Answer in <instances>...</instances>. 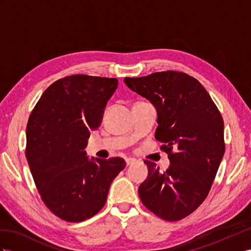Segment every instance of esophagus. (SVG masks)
Instances as JSON below:
<instances>
[{
  "instance_id": "esophagus-1",
  "label": "esophagus",
  "mask_w": 251,
  "mask_h": 251,
  "mask_svg": "<svg viewBox=\"0 0 251 251\" xmlns=\"http://www.w3.org/2000/svg\"><path fill=\"white\" fill-rule=\"evenodd\" d=\"M125 161H126V164H127V165H130V164H132V163L136 162L137 160L134 159V158H126V159H125Z\"/></svg>"
}]
</instances>
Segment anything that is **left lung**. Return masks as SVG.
Here are the masks:
<instances>
[{
  "label": "left lung",
  "mask_w": 251,
  "mask_h": 251,
  "mask_svg": "<svg viewBox=\"0 0 251 251\" xmlns=\"http://www.w3.org/2000/svg\"><path fill=\"white\" fill-rule=\"evenodd\" d=\"M127 87L155 106V138L171 164L160 171L144 161L149 176L139 187L145 207L162 220L190 215L208 196L225 152L224 120L201 82L178 71L125 77Z\"/></svg>",
  "instance_id": "8db88e82"
}]
</instances>
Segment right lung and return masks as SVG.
<instances>
[{
  "instance_id": "add662e5",
  "label": "right lung",
  "mask_w": 251,
  "mask_h": 251,
  "mask_svg": "<svg viewBox=\"0 0 251 251\" xmlns=\"http://www.w3.org/2000/svg\"><path fill=\"white\" fill-rule=\"evenodd\" d=\"M117 78L71 75L53 82L31 111L26 155L35 184L47 207L70 223L86 221L104 207L124 159L89 160L90 132L101 123Z\"/></svg>"
}]
</instances>
